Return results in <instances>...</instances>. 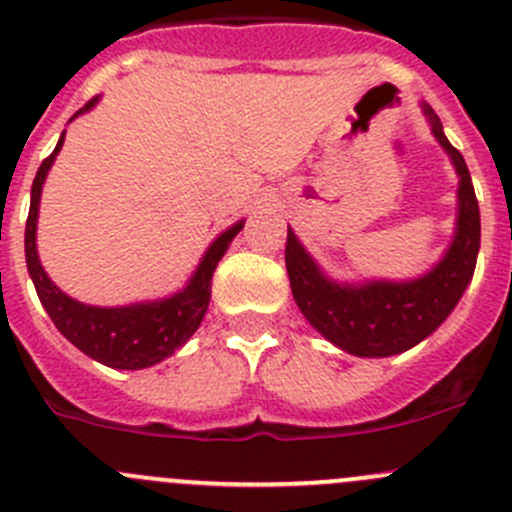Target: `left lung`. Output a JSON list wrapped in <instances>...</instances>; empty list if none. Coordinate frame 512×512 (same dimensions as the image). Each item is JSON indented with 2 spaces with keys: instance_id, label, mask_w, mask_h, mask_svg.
Instances as JSON below:
<instances>
[{
  "instance_id": "obj_1",
  "label": "left lung",
  "mask_w": 512,
  "mask_h": 512,
  "mask_svg": "<svg viewBox=\"0 0 512 512\" xmlns=\"http://www.w3.org/2000/svg\"><path fill=\"white\" fill-rule=\"evenodd\" d=\"M420 109L458 175L453 240L430 270L408 280H335L287 227L285 265L297 307L327 342L355 357L400 355L433 335L468 290L478 262L480 210L468 165L448 142L433 107L420 102Z\"/></svg>"
}]
</instances>
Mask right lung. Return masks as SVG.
Instances as JSON below:
<instances>
[{
  "label": "right lung",
  "mask_w": 512,
  "mask_h": 512,
  "mask_svg": "<svg viewBox=\"0 0 512 512\" xmlns=\"http://www.w3.org/2000/svg\"><path fill=\"white\" fill-rule=\"evenodd\" d=\"M99 97L89 99L74 117L94 109ZM72 117V119H74ZM69 119V122H72ZM64 135L59 137L52 155L39 165L37 177L32 182V202H29L27 230H24V257H27V270L34 282L39 302L52 317L57 330L72 342L77 350L102 365L114 367V370H145V367L157 365L165 357L175 355L187 340L197 332L207 307H210L212 275H215L217 262L230 250L237 232L245 227V220H237L235 225L227 227L225 232L210 242L205 255L200 257L197 267L192 270L190 280L177 292L157 300L130 302V305H87L67 292L59 290L52 277L44 272L37 252V220H39V202H42V187L47 182L49 170L57 160L59 150L64 145Z\"/></svg>",
  "instance_id": "1"
}]
</instances>
